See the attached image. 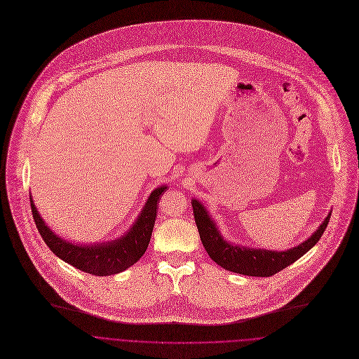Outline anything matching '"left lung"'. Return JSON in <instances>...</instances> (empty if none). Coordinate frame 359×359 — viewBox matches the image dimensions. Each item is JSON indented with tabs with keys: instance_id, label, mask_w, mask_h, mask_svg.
<instances>
[{
	"instance_id": "1",
	"label": "left lung",
	"mask_w": 359,
	"mask_h": 359,
	"mask_svg": "<svg viewBox=\"0 0 359 359\" xmlns=\"http://www.w3.org/2000/svg\"><path fill=\"white\" fill-rule=\"evenodd\" d=\"M191 206L202 243L215 262L226 271L260 278L272 276L283 271L290 264L297 262L301 256H304L320 239L331 217V215H328L327 219L319 226V229L299 246L285 252H275L231 245L219 235L217 227L215 226L213 220L210 219L202 203H199V201L193 199Z\"/></svg>"
}]
</instances>
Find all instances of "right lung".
I'll return each mask as SVG.
<instances>
[{"label": "right lung", "mask_w": 359, "mask_h": 359, "mask_svg": "<svg viewBox=\"0 0 359 359\" xmlns=\"http://www.w3.org/2000/svg\"><path fill=\"white\" fill-rule=\"evenodd\" d=\"M166 186H160L151 191L144 209L142 210V215L132 229L124 236L109 243H97L93 246H80L62 241L55 233H53L50 227L43 222L34 203H32L31 196L29 205L32 217H34L43 241L55 256L86 273L95 276H109L126 271L127 268L135 265L144 255L154 227L158 201L161 199V194L163 191H166Z\"/></svg>", "instance_id": "add662e5"}]
</instances>
